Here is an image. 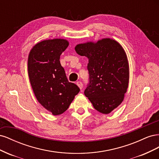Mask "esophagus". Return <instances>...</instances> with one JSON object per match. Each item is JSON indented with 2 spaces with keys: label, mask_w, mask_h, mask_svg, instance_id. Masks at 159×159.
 <instances>
[{
  "label": "esophagus",
  "mask_w": 159,
  "mask_h": 159,
  "mask_svg": "<svg viewBox=\"0 0 159 159\" xmlns=\"http://www.w3.org/2000/svg\"><path fill=\"white\" fill-rule=\"evenodd\" d=\"M76 84H77V85L78 86V87L80 88V89L81 90L82 89V88H83V84L81 82V81H78V82L76 83Z\"/></svg>",
  "instance_id": "1"
}]
</instances>
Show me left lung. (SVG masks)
Returning <instances> with one entry per match:
<instances>
[{"mask_svg":"<svg viewBox=\"0 0 159 159\" xmlns=\"http://www.w3.org/2000/svg\"><path fill=\"white\" fill-rule=\"evenodd\" d=\"M75 50L89 61V84L85 95L99 112L110 113L123 102L129 86V61L123 48L106 38L79 44Z\"/></svg>","mask_w":159,"mask_h":159,"instance_id":"left-lung-1","label":"left lung"}]
</instances>
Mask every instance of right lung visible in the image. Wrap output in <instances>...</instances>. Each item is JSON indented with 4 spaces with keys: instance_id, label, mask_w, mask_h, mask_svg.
Returning <instances> with one entry per match:
<instances>
[{
    "instance_id": "right-lung-1",
    "label": "right lung",
    "mask_w": 159,
    "mask_h": 159,
    "mask_svg": "<svg viewBox=\"0 0 159 159\" xmlns=\"http://www.w3.org/2000/svg\"><path fill=\"white\" fill-rule=\"evenodd\" d=\"M69 46L66 39L45 40L32 47L28 57V74L38 102L54 115L68 109L80 92L75 84L69 82L60 57Z\"/></svg>"
}]
</instances>
